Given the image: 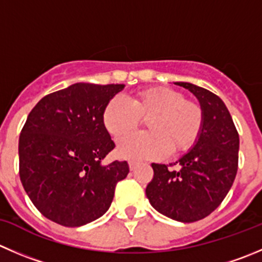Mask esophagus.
Here are the masks:
<instances>
[{"label":"esophagus","instance_id":"34e87169","mask_svg":"<svg viewBox=\"0 0 262 262\" xmlns=\"http://www.w3.org/2000/svg\"><path fill=\"white\" fill-rule=\"evenodd\" d=\"M137 166H138V162H136V161L129 162V169H130L132 171H133V170H136Z\"/></svg>","mask_w":262,"mask_h":262}]
</instances>
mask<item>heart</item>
I'll use <instances>...</instances> for the list:
<instances>
[{"mask_svg":"<svg viewBox=\"0 0 262 262\" xmlns=\"http://www.w3.org/2000/svg\"><path fill=\"white\" fill-rule=\"evenodd\" d=\"M147 120V130L119 142V156L126 160H159L189 151L200 139L205 124L201 106L187 100L184 93L169 87L139 91L130 101L115 96L105 106L102 121L106 130L119 139Z\"/></svg>","mask_w":262,"mask_h":262,"instance_id":"b5f03b06","label":"heart"}]
</instances>
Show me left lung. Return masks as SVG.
<instances>
[{
	"instance_id": "left-lung-1",
	"label": "left lung",
	"mask_w": 262,
	"mask_h": 262,
	"mask_svg": "<svg viewBox=\"0 0 262 262\" xmlns=\"http://www.w3.org/2000/svg\"><path fill=\"white\" fill-rule=\"evenodd\" d=\"M175 84L187 88L200 101L204 129L194 147L174 164L179 170L151 165L154 178L147 184L146 195L160 214L193 223L217 209L232 188L238 170L239 136L227 106L216 95L190 83Z\"/></svg>"
}]
</instances>
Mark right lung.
<instances>
[{
    "label": "right lung",
    "mask_w": 262,
    "mask_h": 262,
    "mask_svg": "<svg viewBox=\"0 0 262 262\" xmlns=\"http://www.w3.org/2000/svg\"><path fill=\"white\" fill-rule=\"evenodd\" d=\"M124 84L75 83L45 96L19 138V175L38 211L63 227H80L110 207L126 161L102 165L115 148L102 114Z\"/></svg>",
    "instance_id": "right-lung-1"
}]
</instances>
